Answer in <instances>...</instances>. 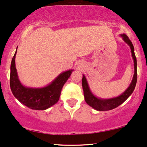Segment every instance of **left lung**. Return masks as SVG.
<instances>
[{
	"instance_id": "obj_1",
	"label": "left lung",
	"mask_w": 147,
	"mask_h": 147,
	"mask_svg": "<svg viewBox=\"0 0 147 147\" xmlns=\"http://www.w3.org/2000/svg\"><path fill=\"white\" fill-rule=\"evenodd\" d=\"M120 35L122 39L123 40V41L126 44L128 45L130 49H131L132 57H133L134 61V69H135L133 80H132L131 83L127 88V89L120 96L112 98H108V99H102V98L96 97V96L93 94L91 89H90L89 86H88L86 77L83 75V77H82V88H83L85 101L88 105L91 106V107H93L96 110L108 111L117 107L128 99L129 96L133 93L135 86H136L137 75H137V59L135 55V51H134V47L132 44L131 41L129 40L128 37L126 35L121 34Z\"/></svg>"
}]
</instances>
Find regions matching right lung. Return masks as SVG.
<instances>
[{
    "label": "right lung",
    "instance_id": "right-lung-1",
    "mask_svg": "<svg viewBox=\"0 0 147 147\" xmlns=\"http://www.w3.org/2000/svg\"><path fill=\"white\" fill-rule=\"evenodd\" d=\"M15 54L10 65V88L12 94L24 105L36 110H45L59 101L61 89L68 80L73 70L62 72L49 84L42 88L24 86L19 80L15 65Z\"/></svg>",
    "mask_w": 147,
    "mask_h": 147
}]
</instances>
